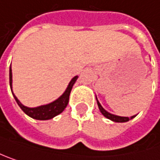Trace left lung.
I'll list each match as a JSON object with an SVG mask.
<instances>
[{"label": "left lung", "mask_w": 160, "mask_h": 160, "mask_svg": "<svg viewBox=\"0 0 160 160\" xmlns=\"http://www.w3.org/2000/svg\"><path fill=\"white\" fill-rule=\"evenodd\" d=\"M97 103H98L99 109H100V111L102 112V114L106 118L113 120V121H115V122H127V121H128V120L132 119L133 118H135V116H133V117H131V118H124V117H118V116L112 115V114H110V113L106 112V111L102 108V106L101 105V103L99 102V101H98V100H97Z\"/></svg>", "instance_id": "1"}]
</instances>
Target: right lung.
Masks as SVG:
<instances>
[{"label": "right lung", "instance_id": "add662e5", "mask_svg": "<svg viewBox=\"0 0 160 160\" xmlns=\"http://www.w3.org/2000/svg\"><path fill=\"white\" fill-rule=\"evenodd\" d=\"M76 80H77V76H74L71 80V82H70L67 89L65 90V92L58 100H56L55 102H51L49 104L42 105V106L36 107V108H29V107L24 106L18 100V98L14 95V93H13V95H14V98H15L16 102L19 105V107L29 117L38 120L51 119L54 117H56V116L59 115L60 113H62L64 111V109L66 108V106L68 105L70 93H71L72 86H73V84L75 83ZM9 83H10V88H11V90H12V69H11V67H10V70H9Z\"/></svg>", "mask_w": 160, "mask_h": 160}]
</instances>
